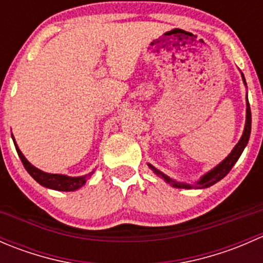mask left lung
<instances>
[{"instance_id": "1", "label": "left lung", "mask_w": 263, "mask_h": 263, "mask_svg": "<svg viewBox=\"0 0 263 263\" xmlns=\"http://www.w3.org/2000/svg\"><path fill=\"white\" fill-rule=\"evenodd\" d=\"M242 76H243V73H242ZM243 81H245V84H246L245 76H243ZM251 123H252L251 108H249V102H248V99H247L246 127H245V132H243V136L240 137L239 142L235 145V147L233 148V151L229 154V155H228V158L225 159V160H222L221 163L219 164V165L215 166L213 171H210L208 174H205V176H203L202 178H201L197 183H196V184H187V183L176 182V181H173V179L169 178L168 176H165L164 173H161L160 171H158L156 168H154V166L150 165V164H148V166H150V168L153 169L154 172H155V174H158L159 177H161V178L165 179V182H168L169 184H172L173 187H176V188H187V190H190V188H208V187H210V185H213L216 182H219L220 179L224 178V177L227 176V174L229 173L230 171H232V168L234 166V164L237 163V160L239 159V156L242 155L243 150H245L247 144H248L249 135H251Z\"/></svg>"}]
</instances>
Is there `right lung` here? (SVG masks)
<instances>
[{
	"label": "right lung",
	"mask_w": 263,
	"mask_h": 263,
	"mask_svg": "<svg viewBox=\"0 0 263 263\" xmlns=\"http://www.w3.org/2000/svg\"><path fill=\"white\" fill-rule=\"evenodd\" d=\"M12 140H14V137H12ZM14 144H15V147H16L18 158H20L21 163H23V165L25 166L28 173L30 174V176L33 177L39 184L44 185V187L47 188H52V190H55V191H67V192L68 191H76L78 188L82 187V185L85 184V182H86V179L89 178V176H91L92 174V173H89L84 177H67V176H62V174H50V173H46V172H42L39 171L38 168L31 165V164L26 160L25 156L21 154L20 148L17 147L15 140H14Z\"/></svg>",
	"instance_id": "right-lung-1"
}]
</instances>
